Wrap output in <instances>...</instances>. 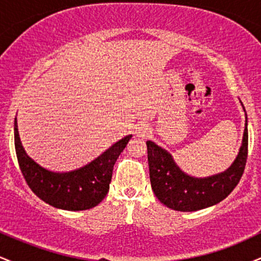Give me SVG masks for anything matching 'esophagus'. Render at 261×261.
Segmentation results:
<instances>
[{
    "instance_id": "34e87169",
    "label": "esophagus",
    "mask_w": 261,
    "mask_h": 261,
    "mask_svg": "<svg viewBox=\"0 0 261 261\" xmlns=\"http://www.w3.org/2000/svg\"><path fill=\"white\" fill-rule=\"evenodd\" d=\"M135 134H136V136L145 139L146 136H148V135H149V128L146 126V125H139V126L136 127V131H135Z\"/></svg>"
}]
</instances>
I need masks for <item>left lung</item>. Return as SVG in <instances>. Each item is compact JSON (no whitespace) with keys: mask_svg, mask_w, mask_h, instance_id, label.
<instances>
[{"mask_svg":"<svg viewBox=\"0 0 261 261\" xmlns=\"http://www.w3.org/2000/svg\"><path fill=\"white\" fill-rule=\"evenodd\" d=\"M146 145L152 190L163 205L182 212L210 207L226 199L243 175L248 157L247 114L243 140L238 154L229 168L218 174L205 178L189 175L179 168L167 149L152 141H147Z\"/></svg>","mask_w":261,"mask_h":261,"instance_id":"left-lung-1","label":"left lung"}]
</instances>
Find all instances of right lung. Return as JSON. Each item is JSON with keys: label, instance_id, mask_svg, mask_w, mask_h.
<instances>
[{"label": "right lung", "instance_id": "obj_1", "mask_svg": "<svg viewBox=\"0 0 261 261\" xmlns=\"http://www.w3.org/2000/svg\"><path fill=\"white\" fill-rule=\"evenodd\" d=\"M133 135L119 140L91 163L71 172L45 169L27 154L14 119V146L20 172L33 193L56 208L82 211L94 207L109 191L113 168Z\"/></svg>", "mask_w": 261, "mask_h": 261}]
</instances>
